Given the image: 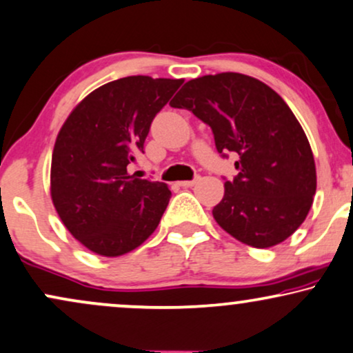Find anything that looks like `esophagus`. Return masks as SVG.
Here are the masks:
<instances>
[{
    "label": "esophagus",
    "mask_w": 353,
    "mask_h": 353,
    "mask_svg": "<svg viewBox=\"0 0 353 353\" xmlns=\"http://www.w3.org/2000/svg\"><path fill=\"white\" fill-rule=\"evenodd\" d=\"M197 182H200V176H197L195 179H192V181H182V182H179V185L181 187H194Z\"/></svg>",
    "instance_id": "obj_1"
}]
</instances>
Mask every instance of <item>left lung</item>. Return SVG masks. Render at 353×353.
<instances>
[{"mask_svg":"<svg viewBox=\"0 0 353 353\" xmlns=\"http://www.w3.org/2000/svg\"><path fill=\"white\" fill-rule=\"evenodd\" d=\"M171 107L210 125L218 153L239 156L213 218L252 248H272L300 228L313 205L316 166L310 141L274 89L241 73L190 79Z\"/></svg>","mask_w":353,"mask_h":353,"instance_id":"1","label":"left lung"}]
</instances>
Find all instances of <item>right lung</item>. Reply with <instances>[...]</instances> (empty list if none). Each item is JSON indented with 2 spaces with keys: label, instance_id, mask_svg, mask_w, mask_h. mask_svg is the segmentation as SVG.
<instances>
[{
  "label": "right lung",
  "instance_id": "right-lung-1",
  "mask_svg": "<svg viewBox=\"0 0 353 353\" xmlns=\"http://www.w3.org/2000/svg\"><path fill=\"white\" fill-rule=\"evenodd\" d=\"M184 79L127 77L94 89L65 120L52 154L50 195L89 251L119 257L153 234L171 190L127 166L143 153L154 115Z\"/></svg>",
  "mask_w": 353,
  "mask_h": 353
}]
</instances>
